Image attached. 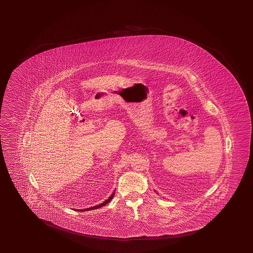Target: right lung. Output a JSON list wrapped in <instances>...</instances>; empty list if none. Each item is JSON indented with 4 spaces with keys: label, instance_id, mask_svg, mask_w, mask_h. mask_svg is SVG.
I'll return each instance as SVG.
<instances>
[{
    "label": "right lung",
    "instance_id": "right-lung-1",
    "mask_svg": "<svg viewBox=\"0 0 253 253\" xmlns=\"http://www.w3.org/2000/svg\"><path fill=\"white\" fill-rule=\"evenodd\" d=\"M114 195H115V192H113V194H111L110 195V197L108 198V200H106L104 203H102V204H100V205H96V206H93V207H90V208H87V209H84V210H81V209H80V210L78 211H88V210H94V209H98V208H100V207H103V206H105L106 205H108V203L111 201V200L113 199Z\"/></svg>",
    "mask_w": 253,
    "mask_h": 253
}]
</instances>
